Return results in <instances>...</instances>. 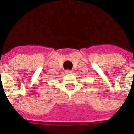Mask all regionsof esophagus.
Masks as SVG:
<instances>
[{
  "mask_svg": "<svg viewBox=\"0 0 134 134\" xmlns=\"http://www.w3.org/2000/svg\"><path fill=\"white\" fill-rule=\"evenodd\" d=\"M65 72L66 74H71L72 73V71L71 70H66Z\"/></svg>",
  "mask_w": 134,
  "mask_h": 134,
  "instance_id": "34e87169",
  "label": "esophagus"
}]
</instances>
